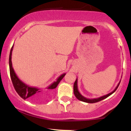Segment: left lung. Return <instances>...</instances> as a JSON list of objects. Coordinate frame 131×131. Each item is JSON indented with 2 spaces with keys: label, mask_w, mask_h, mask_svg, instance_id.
Instances as JSON below:
<instances>
[{
  "label": "left lung",
  "mask_w": 131,
  "mask_h": 131,
  "mask_svg": "<svg viewBox=\"0 0 131 131\" xmlns=\"http://www.w3.org/2000/svg\"><path fill=\"white\" fill-rule=\"evenodd\" d=\"M120 82L121 81H119V83H118L117 86L116 87H115V89H114V90H113L112 92H110V93L107 94H106V95L102 96H101V97H99V98H93V99H89V98H85L84 96H83L80 93L79 91L78 87H77V79H76V81H75V83H74V84H73V92H74V94H75V97L77 98V99H78L79 100H81V101L84 102H86V103H96V102H98L101 101V100H104V99H105V98H107L108 96H110L111 94H113V92H115V91L117 90V89L118 86H119V85Z\"/></svg>",
  "instance_id": "1"
}]
</instances>
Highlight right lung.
<instances>
[{"instance_id": "1", "label": "right lung", "mask_w": 131, "mask_h": 131, "mask_svg": "<svg viewBox=\"0 0 131 131\" xmlns=\"http://www.w3.org/2000/svg\"><path fill=\"white\" fill-rule=\"evenodd\" d=\"M14 45L12 46L10 52V56H9V67H10V77H11L12 81L13 83L14 87L15 90L18 94L23 99L25 100L27 98H30L31 100H35L37 98L40 94V92L42 91H40V89L36 87H32L30 86L24 82L21 81L20 79L16 75V73L12 67V50H13ZM66 73L62 74L57 79L56 81L52 83L49 86L47 87L48 90H52V89H56L57 87L58 84H59L61 80L63 78Z\"/></svg>"}]
</instances>
